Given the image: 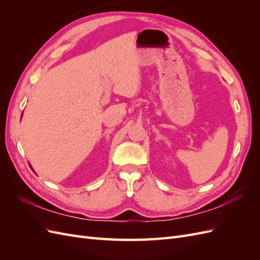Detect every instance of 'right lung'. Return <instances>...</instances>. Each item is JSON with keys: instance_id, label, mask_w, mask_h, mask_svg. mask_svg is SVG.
Here are the masks:
<instances>
[{"instance_id": "obj_1", "label": "right lung", "mask_w": 260, "mask_h": 260, "mask_svg": "<svg viewBox=\"0 0 260 260\" xmlns=\"http://www.w3.org/2000/svg\"><path fill=\"white\" fill-rule=\"evenodd\" d=\"M21 116H22V115H21Z\"/></svg>"}]
</instances>
